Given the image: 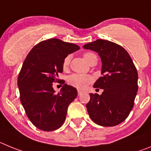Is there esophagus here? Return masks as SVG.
<instances>
[{
    "label": "esophagus",
    "instance_id": "34e87169",
    "mask_svg": "<svg viewBox=\"0 0 151 151\" xmlns=\"http://www.w3.org/2000/svg\"><path fill=\"white\" fill-rule=\"evenodd\" d=\"M77 93H78V95H81V93H83V91H82V90H77Z\"/></svg>",
    "mask_w": 151,
    "mask_h": 151
}]
</instances>
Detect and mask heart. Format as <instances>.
<instances>
[{"label":"heart","instance_id":"obj_1","mask_svg":"<svg viewBox=\"0 0 151 151\" xmlns=\"http://www.w3.org/2000/svg\"><path fill=\"white\" fill-rule=\"evenodd\" d=\"M96 58V55L91 52H86L83 55V58L85 61L88 63L92 58ZM70 63V58L66 57L63 61L62 67L64 69H66L69 65ZM92 78L89 76L84 75V74H71L70 77H68V83H70L72 86L77 87L80 89H83L87 86V85L90 83H91Z\"/></svg>","mask_w":151,"mask_h":151}]
</instances>
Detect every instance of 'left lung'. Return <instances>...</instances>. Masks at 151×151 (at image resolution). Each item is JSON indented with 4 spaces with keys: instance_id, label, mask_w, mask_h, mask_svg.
<instances>
[{
    "instance_id": "obj_1",
    "label": "left lung",
    "mask_w": 151,
    "mask_h": 151,
    "mask_svg": "<svg viewBox=\"0 0 151 151\" xmlns=\"http://www.w3.org/2000/svg\"><path fill=\"white\" fill-rule=\"evenodd\" d=\"M83 48L97 52L102 61V77L93 86L103 92L90 94L89 115L101 126L117 125L127 119L134 106L138 89L137 69L129 54L116 43L97 39Z\"/></svg>"
}]
</instances>
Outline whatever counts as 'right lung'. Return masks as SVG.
I'll return each mask as SVG.
<instances>
[{
	"label": "right lung",
	"instance_id": "right-lung-1",
	"mask_svg": "<svg viewBox=\"0 0 151 151\" xmlns=\"http://www.w3.org/2000/svg\"><path fill=\"white\" fill-rule=\"evenodd\" d=\"M79 49L73 43L50 39L34 46L23 62L17 81L20 101L27 117L40 130L59 128L68 106L77 97L74 86L65 83L56 94L52 85L62 73L64 59Z\"/></svg>",
	"mask_w": 151,
	"mask_h": 151
}]
</instances>
